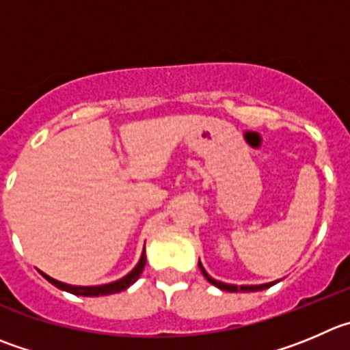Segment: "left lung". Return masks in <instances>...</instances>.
<instances>
[{
  "label": "left lung",
  "instance_id": "obj_1",
  "mask_svg": "<svg viewBox=\"0 0 350 350\" xmlns=\"http://www.w3.org/2000/svg\"><path fill=\"white\" fill-rule=\"evenodd\" d=\"M198 267H200L202 274H204L205 278H207L208 283H212L214 286H217V288L221 290H226V292H259V290H266L269 288V286H273L274 283H278V282H271V283H264V285H230V283H223V282H217V280H214L212 276H208L207 271L204 269V266H202V262L198 260Z\"/></svg>",
  "mask_w": 350,
  "mask_h": 350
}]
</instances>
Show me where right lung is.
Segmentation results:
<instances>
[{"label":"right lung","instance_id":"1","mask_svg":"<svg viewBox=\"0 0 350 350\" xmlns=\"http://www.w3.org/2000/svg\"><path fill=\"white\" fill-rule=\"evenodd\" d=\"M145 264H146V256H145V250H143L142 257H139V262L136 264L135 269L131 271V273H127L124 278L117 280V282H112V283H107V285H96V286L67 285V283H62V282H58V280H53L51 276H48V274L42 273V271H39V273H41L42 276H44V278L51 283V285H55L57 288H60V290H65V292L74 293V295H83V297H98V295H110V293H117V292H122V290L129 288V286L139 278V274L143 273V267H145Z\"/></svg>","mask_w":350,"mask_h":350}]
</instances>
